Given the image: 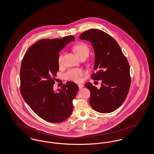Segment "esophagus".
<instances>
[{
    "instance_id": "34e87169",
    "label": "esophagus",
    "mask_w": 154,
    "mask_h": 154,
    "mask_svg": "<svg viewBox=\"0 0 154 154\" xmlns=\"http://www.w3.org/2000/svg\"><path fill=\"white\" fill-rule=\"evenodd\" d=\"M78 86H79V89H81V88H82L84 87V85H83L82 84H79Z\"/></svg>"
}]
</instances>
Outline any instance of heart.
I'll use <instances>...</instances> for the list:
<instances>
[{
	"mask_svg": "<svg viewBox=\"0 0 154 154\" xmlns=\"http://www.w3.org/2000/svg\"><path fill=\"white\" fill-rule=\"evenodd\" d=\"M73 49L79 58H81V57H87L89 54V48L88 45L83 43L75 44L74 47ZM58 63L59 65H61L63 63L62 54H60L59 55ZM84 71L80 69H72L65 74V77L66 79L68 80L78 82L81 80L82 76L84 75Z\"/></svg>",
	"mask_w": 154,
	"mask_h": 154,
	"instance_id": "heart-1",
	"label": "heart"
}]
</instances>
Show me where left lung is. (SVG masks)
Masks as SVG:
<instances>
[{"instance_id": "1", "label": "left lung", "mask_w": 154, "mask_h": 154, "mask_svg": "<svg viewBox=\"0 0 154 154\" xmlns=\"http://www.w3.org/2000/svg\"><path fill=\"white\" fill-rule=\"evenodd\" d=\"M79 38L91 43L96 71L91 77L102 81L99 89L90 82L85 84L91 91L89 104L99 112H112L124 103L130 88L129 62L117 42L102 30H88L82 33Z\"/></svg>"}]
</instances>
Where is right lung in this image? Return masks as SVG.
I'll use <instances>...</instances> for the list:
<instances>
[{
  "mask_svg": "<svg viewBox=\"0 0 154 154\" xmlns=\"http://www.w3.org/2000/svg\"><path fill=\"white\" fill-rule=\"evenodd\" d=\"M74 37L45 38L33 44L26 52L21 66L20 81L22 97L37 115L44 120L58 123L71 115L72 101L79 90L73 82H67L54 91V77L58 71L59 53L74 41Z\"/></svg>",
  "mask_w": 154,
  "mask_h": 154,
  "instance_id": "obj_1",
  "label": "right lung"
}]
</instances>
